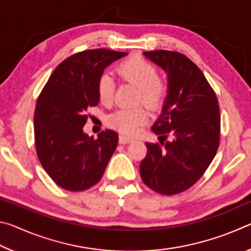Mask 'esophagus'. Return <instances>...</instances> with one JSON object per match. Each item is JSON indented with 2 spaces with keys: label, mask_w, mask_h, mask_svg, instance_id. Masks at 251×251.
<instances>
[{
  "label": "esophagus",
  "mask_w": 251,
  "mask_h": 251,
  "mask_svg": "<svg viewBox=\"0 0 251 251\" xmlns=\"http://www.w3.org/2000/svg\"><path fill=\"white\" fill-rule=\"evenodd\" d=\"M134 142V138L129 137V136L127 135H120V143L121 144H128V143H131Z\"/></svg>",
  "instance_id": "esophagus-1"
}]
</instances>
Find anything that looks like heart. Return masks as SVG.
Returning a JSON list of instances; mask_svg holds the SVG:
<instances>
[{
    "instance_id": "1",
    "label": "heart",
    "mask_w": 251,
    "mask_h": 251,
    "mask_svg": "<svg viewBox=\"0 0 251 251\" xmlns=\"http://www.w3.org/2000/svg\"><path fill=\"white\" fill-rule=\"evenodd\" d=\"M117 75L122 80L138 87V103L156 109L163 103L167 85L158 76V70L142 56H133L118 64ZM115 94V82L108 74H101L97 80V96L100 103L110 105ZM148 120L145 108H120L107 116V124L124 134H134Z\"/></svg>"
}]
</instances>
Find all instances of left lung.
Segmentation results:
<instances>
[{
    "label": "left lung",
    "mask_w": 251,
    "mask_h": 251,
    "mask_svg": "<svg viewBox=\"0 0 251 251\" xmlns=\"http://www.w3.org/2000/svg\"><path fill=\"white\" fill-rule=\"evenodd\" d=\"M144 54L168 74V95L151 127L159 143H145L139 172L147 187L172 196L190 188L214 159L220 139L219 105L205 75L184 54L164 50Z\"/></svg>",
    "instance_id": "8db88e82"
}]
</instances>
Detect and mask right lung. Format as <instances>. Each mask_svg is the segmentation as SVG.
Segmentation results:
<instances>
[{"label": "right lung", "mask_w": 251, "mask_h": 251, "mask_svg": "<svg viewBox=\"0 0 251 251\" xmlns=\"http://www.w3.org/2000/svg\"><path fill=\"white\" fill-rule=\"evenodd\" d=\"M126 54L107 49L73 54L54 70L37 99L36 154L44 171L62 188L82 192L97 184L116 150V131L106 129L94 138L84 134L83 127L87 109L100 101V76Z\"/></svg>", "instance_id": "right-lung-1"}]
</instances>
